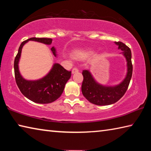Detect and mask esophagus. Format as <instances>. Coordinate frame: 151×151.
Here are the masks:
<instances>
[{"label": "esophagus", "mask_w": 151, "mask_h": 151, "mask_svg": "<svg viewBox=\"0 0 151 151\" xmlns=\"http://www.w3.org/2000/svg\"><path fill=\"white\" fill-rule=\"evenodd\" d=\"M77 72H78V69L77 68H73V70H72V73L73 74L75 73H77Z\"/></svg>", "instance_id": "esophagus-1"}]
</instances>
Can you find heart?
I'll use <instances>...</instances> for the list:
<instances>
[{
    "label": "heart",
    "instance_id": "1",
    "mask_svg": "<svg viewBox=\"0 0 151 151\" xmlns=\"http://www.w3.org/2000/svg\"><path fill=\"white\" fill-rule=\"evenodd\" d=\"M92 52H93V51L91 50V51H88L87 53H88V54H91V53H92Z\"/></svg>",
    "mask_w": 151,
    "mask_h": 151
}]
</instances>
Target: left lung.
<instances>
[{"label":"left lung","mask_w":151,"mask_h":151,"mask_svg":"<svg viewBox=\"0 0 151 151\" xmlns=\"http://www.w3.org/2000/svg\"><path fill=\"white\" fill-rule=\"evenodd\" d=\"M119 49L122 51V55L127 62V73L126 77L121 83L116 86H104L97 83L88 70H83V81L82 93L83 96L90 102L96 105H109L115 103L121 99L129 87L132 74L131 49L122 42H115Z\"/></svg>","instance_id":"left-lung-1"}]
</instances>
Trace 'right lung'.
Masks as SVG:
<instances>
[{"label":"right lung","instance_id":"obj_1","mask_svg":"<svg viewBox=\"0 0 151 151\" xmlns=\"http://www.w3.org/2000/svg\"><path fill=\"white\" fill-rule=\"evenodd\" d=\"M29 40H33L45 45H50L52 39L48 38H30L20 44L14 62V76L17 85L24 96L32 102L40 104L52 103L62 94L65 86L71 76V71L65 69L58 63L53 65L52 68L44 77L36 81H28L20 75L19 62L23 46ZM51 50L55 57L56 49L53 47Z\"/></svg>","mask_w":151,"mask_h":151}]
</instances>
